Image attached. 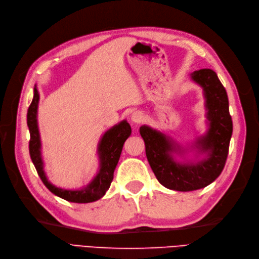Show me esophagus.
Returning <instances> with one entry per match:
<instances>
[{"label": "esophagus", "instance_id": "obj_1", "mask_svg": "<svg viewBox=\"0 0 259 259\" xmlns=\"http://www.w3.org/2000/svg\"><path fill=\"white\" fill-rule=\"evenodd\" d=\"M144 120V114L140 111H134L131 114V121L133 123H140Z\"/></svg>", "mask_w": 259, "mask_h": 259}]
</instances>
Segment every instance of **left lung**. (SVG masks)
<instances>
[{
  "instance_id": "obj_1",
  "label": "left lung",
  "mask_w": 259,
  "mask_h": 259,
  "mask_svg": "<svg viewBox=\"0 0 259 259\" xmlns=\"http://www.w3.org/2000/svg\"><path fill=\"white\" fill-rule=\"evenodd\" d=\"M190 77L203 90L207 120L205 134L191 145L183 146L148 125L139 128L156 179L170 190L185 192L202 189L221 175L232 135L228 96L217 74L210 69H201L192 72ZM190 152L194 154L191 159L187 158Z\"/></svg>"
}]
</instances>
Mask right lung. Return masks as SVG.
I'll use <instances>...</instances> for the list:
<instances>
[{
    "mask_svg": "<svg viewBox=\"0 0 259 259\" xmlns=\"http://www.w3.org/2000/svg\"><path fill=\"white\" fill-rule=\"evenodd\" d=\"M40 100V94L36 85L33 89V99L27 113V124L30 132L29 152L38 176L48 189L57 197L73 203H91L101 199L110 188L113 179L114 169L119 162L123 145L132 133L131 125L126 120L117 123L111 128L105 132L101 136L98 146L97 154L99 159V168L96 176L91 182L82 187L81 189H64L53 185L44 170V161L42 158V144L40 132L37 125V107Z\"/></svg>",
    "mask_w": 259,
    "mask_h": 259,
    "instance_id": "obj_1",
    "label": "right lung"
}]
</instances>
